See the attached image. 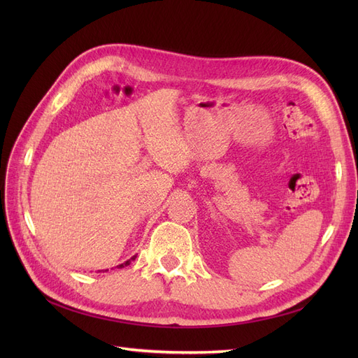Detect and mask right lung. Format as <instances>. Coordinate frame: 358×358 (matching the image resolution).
Here are the masks:
<instances>
[{"mask_svg":"<svg viewBox=\"0 0 358 358\" xmlns=\"http://www.w3.org/2000/svg\"><path fill=\"white\" fill-rule=\"evenodd\" d=\"M136 257H133L131 259H134ZM131 259H127V262L125 263H122V264H119V266H116L117 268H122V267H125V266H129V263H131Z\"/></svg>","mask_w":358,"mask_h":358,"instance_id":"right-lung-1","label":"right lung"}]
</instances>
